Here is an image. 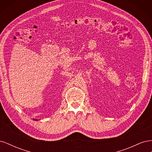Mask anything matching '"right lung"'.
I'll return each instance as SVG.
<instances>
[{"mask_svg": "<svg viewBox=\"0 0 152 152\" xmlns=\"http://www.w3.org/2000/svg\"><path fill=\"white\" fill-rule=\"evenodd\" d=\"M34 120H35V119H34ZM36 121H37V120H36Z\"/></svg>", "mask_w": 152, "mask_h": 152, "instance_id": "add662e5", "label": "right lung"}]
</instances>
